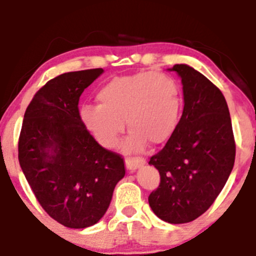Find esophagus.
I'll return each mask as SVG.
<instances>
[{
  "mask_svg": "<svg viewBox=\"0 0 256 256\" xmlns=\"http://www.w3.org/2000/svg\"><path fill=\"white\" fill-rule=\"evenodd\" d=\"M144 163H145V160L144 158H142V156H128V158H126V160H125L126 168H128V170H130V171L136 170L138 167L142 166Z\"/></svg>",
  "mask_w": 256,
  "mask_h": 256,
  "instance_id": "34e87169",
  "label": "esophagus"
}]
</instances>
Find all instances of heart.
<instances>
[{"label": "heart", "mask_w": 256, "mask_h": 256, "mask_svg": "<svg viewBox=\"0 0 256 256\" xmlns=\"http://www.w3.org/2000/svg\"><path fill=\"white\" fill-rule=\"evenodd\" d=\"M100 104H84L80 117L96 142L114 146L125 128L130 134L126 148L140 149L146 142L162 144L178 125L181 93L176 80L164 72H142L117 76L96 93Z\"/></svg>", "instance_id": "obj_1"}]
</instances>
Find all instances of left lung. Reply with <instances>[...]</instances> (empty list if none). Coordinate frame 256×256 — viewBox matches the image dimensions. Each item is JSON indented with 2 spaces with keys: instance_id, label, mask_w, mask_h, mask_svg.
<instances>
[{
  "instance_id": "obj_1",
  "label": "left lung",
  "mask_w": 256,
  "mask_h": 256,
  "mask_svg": "<svg viewBox=\"0 0 256 256\" xmlns=\"http://www.w3.org/2000/svg\"><path fill=\"white\" fill-rule=\"evenodd\" d=\"M184 89V111L162 150L150 156L160 186L149 195L156 217L180 224L196 220L217 199L234 163L236 144L222 92L188 65H174Z\"/></svg>"
}]
</instances>
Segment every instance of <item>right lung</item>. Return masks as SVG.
Listing matches in <instances>:
<instances>
[{"label": "right lung", "mask_w": 256, "mask_h": 256, "mask_svg": "<svg viewBox=\"0 0 256 256\" xmlns=\"http://www.w3.org/2000/svg\"><path fill=\"white\" fill-rule=\"evenodd\" d=\"M103 68L58 75L28 106L19 136V162L36 200L68 228L96 224L125 176L124 158L98 144L85 128L79 100Z\"/></svg>", "instance_id": "1"}]
</instances>
